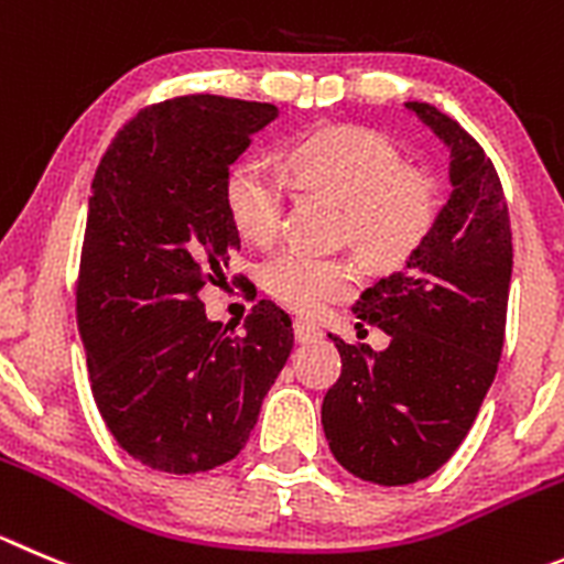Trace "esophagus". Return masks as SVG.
<instances>
[{
    "instance_id": "esophagus-1",
    "label": "esophagus",
    "mask_w": 564,
    "mask_h": 564,
    "mask_svg": "<svg viewBox=\"0 0 564 564\" xmlns=\"http://www.w3.org/2000/svg\"><path fill=\"white\" fill-rule=\"evenodd\" d=\"M319 334H323V330H319V325L308 323V319H294V339L297 341H312V339H317Z\"/></svg>"
}]
</instances>
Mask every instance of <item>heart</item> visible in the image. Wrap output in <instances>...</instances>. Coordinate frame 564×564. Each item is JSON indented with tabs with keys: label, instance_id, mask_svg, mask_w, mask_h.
<instances>
[{
	"label": "heart",
	"instance_id": "1",
	"mask_svg": "<svg viewBox=\"0 0 564 564\" xmlns=\"http://www.w3.org/2000/svg\"><path fill=\"white\" fill-rule=\"evenodd\" d=\"M286 175L300 192L345 208L341 236L378 270L403 267L434 234L440 186L434 175L403 163L383 135L354 124L314 130L286 152ZM286 181L261 161L234 166L225 181V208L252 245H272L286 210ZM359 283L354 261L283 252L264 267V289L300 314H319Z\"/></svg>",
	"mask_w": 564,
	"mask_h": 564
}]
</instances>
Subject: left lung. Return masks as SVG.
I'll list each match as a JSON object with an SVG mask.
<instances>
[{
	"instance_id": "obj_1",
	"label": "left lung",
	"mask_w": 564,
	"mask_h": 564,
	"mask_svg": "<svg viewBox=\"0 0 564 564\" xmlns=\"http://www.w3.org/2000/svg\"><path fill=\"white\" fill-rule=\"evenodd\" d=\"M451 150L454 192L401 272L356 300L389 347L330 336L341 376L323 401L330 454L365 481L401 487L440 470L470 431L498 372L512 281L501 177L476 139L429 102H406Z\"/></svg>"
}]
</instances>
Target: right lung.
I'll list each match as a JSON object with an SVG mask.
<instances>
[{"label":"right lung","instance_id":"add662e5","mask_svg":"<svg viewBox=\"0 0 564 564\" xmlns=\"http://www.w3.org/2000/svg\"><path fill=\"white\" fill-rule=\"evenodd\" d=\"M275 116L270 102L214 94L166 99L124 122L94 175L77 328L105 425L152 470L234 459L292 354V319L270 300L241 334L210 323L199 300L239 250L230 163Z\"/></svg>","mask_w":564,"mask_h":564}]
</instances>
